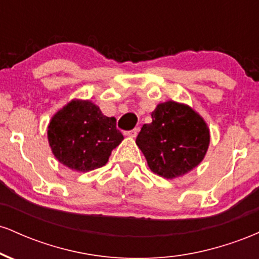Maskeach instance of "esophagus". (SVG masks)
I'll list each match as a JSON object with an SVG mask.
<instances>
[{
	"mask_svg": "<svg viewBox=\"0 0 259 259\" xmlns=\"http://www.w3.org/2000/svg\"><path fill=\"white\" fill-rule=\"evenodd\" d=\"M138 133H139V127H135V129H133V130H130V132H127L125 135L126 136H129V138H136V135H138Z\"/></svg>",
	"mask_w": 259,
	"mask_h": 259,
	"instance_id": "esophagus-1",
	"label": "esophagus"
}]
</instances>
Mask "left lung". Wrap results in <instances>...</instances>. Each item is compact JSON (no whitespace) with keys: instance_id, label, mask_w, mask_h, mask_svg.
Returning a JSON list of instances; mask_svg holds the SVG:
<instances>
[{"instance_id":"8db88e82","label":"left lung","mask_w":259,"mask_h":259,"mask_svg":"<svg viewBox=\"0 0 259 259\" xmlns=\"http://www.w3.org/2000/svg\"><path fill=\"white\" fill-rule=\"evenodd\" d=\"M151 117L152 123L144 124L136 138L151 170L175 179L197 167L210 141L203 118L190 106L175 101L157 105Z\"/></svg>"}]
</instances>
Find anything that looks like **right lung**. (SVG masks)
<instances>
[{"label":"right lung","mask_w":259,"mask_h":259,"mask_svg":"<svg viewBox=\"0 0 259 259\" xmlns=\"http://www.w3.org/2000/svg\"><path fill=\"white\" fill-rule=\"evenodd\" d=\"M47 139L56 159L79 173L103 167L124 140L114 117L103 115L90 100L76 99L52 115Z\"/></svg>","instance_id":"add662e5"}]
</instances>
